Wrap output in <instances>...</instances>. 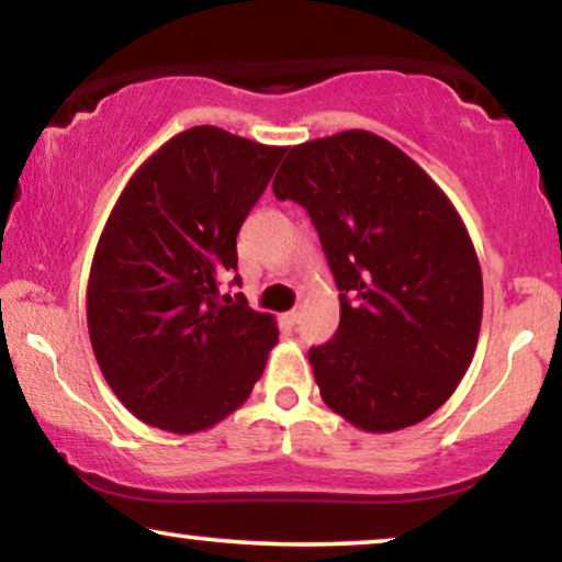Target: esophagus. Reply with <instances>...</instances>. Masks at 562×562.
<instances>
[{"mask_svg": "<svg viewBox=\"0 0 562 562\" xmlns=\"http://www.w3.org/2000/svg\"><path fill=\"white\" fill-rule=\"evenodd\" d=\"M299 319H302V310H299V306H296V310L286 312V322H289V325H296Z\"/></svg>", "mask_w": 562, "mask_h": 562, "instance_id": "obj_1", "label": "esophagus"}]
</instances>
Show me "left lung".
I'll return each mask as SVG.
<instances>
[{
  "mask_svg": "<svg viewBox=\"0 0 562 562\" xmlns=\"http://www.w3.org/2000/svg\"><path fill=\"white\" fill-rule=\"evenodd\" d=\"M273 194L310 212L340 327L310 350L319 394L363 432H396L452 396L481 333L473 240L425 168L368 130L294 145Z\"/></svg>",
  "mask_w": 562,
  "mask_h": 562,
  "instance_id": "obj_1",
  "label": "left lung"
}]
</instances>
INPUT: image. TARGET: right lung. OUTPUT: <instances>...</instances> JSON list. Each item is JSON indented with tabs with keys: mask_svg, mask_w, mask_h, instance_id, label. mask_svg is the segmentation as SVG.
<instances>
[{
	"mask_svg": "<svg viewBox=\"0 0 562 562\" xmlns=\"http://www.w3.org/2000/svg\"><path fill=\"white\" fill-rule=\"evenodd\" d=\"M283 153L222 127L183 130L114 202L91 260L89 340L114 396L145 425L210 429L263 373L276 319L243 294L220 304L217 279L237 271V233Z\"/></svg>",
	"mask_w": 562,
	"mask_h": 562,
	"instance_id": "obj_1",
	"label": "right lung"
}]
</instances>
